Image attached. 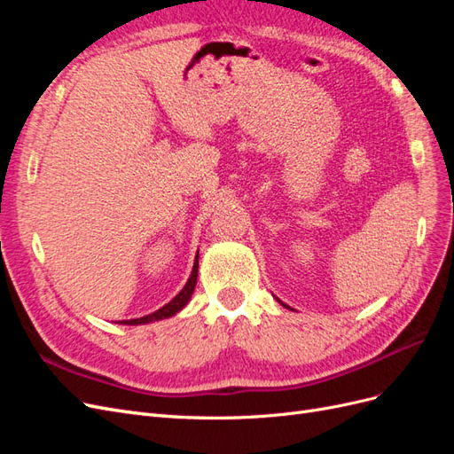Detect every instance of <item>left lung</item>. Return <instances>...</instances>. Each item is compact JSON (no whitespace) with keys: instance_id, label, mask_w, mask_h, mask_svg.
Returning a JSON list of instances; mask_svg holds the SVG:
<instances>
[{"instance_id":"obj_1","label":"left lung","mask_w":454,"mask_h":454,"mask_svg":"<svg viewBox=\"0 0 454 454\" xmlns=\"http://www.w3.org/2000/svg\"><path fill=\"white\" fill-rule=\"evenodd\" d=\"M278 303H280V299H278ZM282 305H284V303H282ZM284 307H286V305H284Z\"/></svg>"}]
</instances>
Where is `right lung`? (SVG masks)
I'll list each match as a JSON object with an SVG mask.
<instances>
[{
	"mask_svg": "<svg viewBox=\"0 0 454 454\" xmlns=\"http://www.w3.org/2000/svg\"><path fill=\"white\" fill-rule=\"evenodd\" d=\"M197 277H199V252H197V257H195V263H193V270H191L189 278L185 282V286L182 287V292L177 294L172 301H168L167 305L160 307L159 310L151 312V314H145L142 316V318H134V320H122L119 324L122 325H145V324H153V322H159V320H167V318H172L174 314L180 312L189 301H191V295H193L195 292V286H197Z\"/></svg>",
	"mask_w": 454,
	"mask_h": 454,
	"instance_id": "obj_1",
	"label": "right lung"
}]
</instances>
